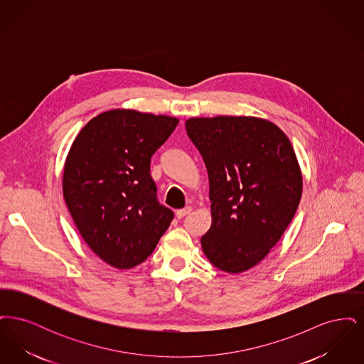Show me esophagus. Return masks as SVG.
<instances>
[{
  "instance_id": "esophagus-1",
  "label": "esophagus",
  "mask_w": 364,
  "mask_h": 364,
  "mask_svg": "<svg viewBox=\"0 0 364 364\" xmlns=\"http://www.w3.org/2000/svg\"><path fill=\"white\" fill-rule=\"evenodd\" d=\"M191 211H192V208H180V210H177L176 211V215H177V218L180 220V218H184L187 214H190Z\"/></svg>"
}]
</instances>
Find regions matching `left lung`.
Instances as JSON below:
<instances>
[{
  "label": "left lung",
  "mask_w": 364,
  "mask_h": 364,
  "mask_svg": "<svg viewBox=\"0 0 364 364\" xmlns=\"http://www.w3.org/2000/svg\"><path fill=\"white\" fill-rule=\"evenodd\" d=\"M186 128L210 183L203 252L220 270L245 272L277 244L299 206L303 177L294 147L276 124L257 117H196Z\"/></svg>",
  "instance_id": "1"
}]
</instances>
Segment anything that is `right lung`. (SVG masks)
<instances>
[{
  "mask_svg": "<svg viewBox=\"0 0 364 364\" xmlns=\"http://www.w3.org/2000/svg\"><path fill=\"white\" fill-rule=\"evenodd\" d=\"M177 124L169 116L114 109L87 122L72 143L64 199L88 247L113 267L147 259L173 220L156 199L150 162Z\"/></svg>",
  "mask_w": 364,
  "mask_h": 364,
  "instance_id": "obj_1",
  "label": "right lung"
}]
</instances>
